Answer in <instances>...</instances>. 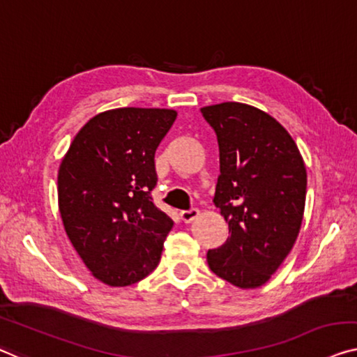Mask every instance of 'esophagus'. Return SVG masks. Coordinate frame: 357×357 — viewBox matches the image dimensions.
<instances>
[{
	"mask_svg": "<svg viewBox=\"0 0 357 357\" xmlns=\"http://www.w3.org/2000/svg\"><path fill=\"white\" fill-rule=\"evenodd\" d=\"M199 210L197 208H190V210H185V211H181V220L184 222H192L197 216H199Z\"/></svg>",
	"mask_w": 357,
	"mask_h": 357,
	"instance_id": "obj_1",
	"label": "esophagus"
}]
</instances>
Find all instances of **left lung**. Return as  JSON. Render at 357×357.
<instances>
[{"label": "left lung", "mask_w": 357, "mask_h": 357, "mask_svg": "<svg viewBox=\"0 0 357 357\" xmlns=\"http://www.w3.org/2000/svg\"><path fill=\"white\" fill-rule=\"evenodd\" d=\"M220 146L215 204L229 225L225 245L208 250L218 278L238 289L271 279L300 234L306 202V167L294 137L274 116L253 105L202 107Z\"/></svg>", "instance_id": "obj_1"}]
</instances>
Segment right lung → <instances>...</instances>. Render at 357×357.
I'll use <instances>...</instances> for the list:
<instances>
[{
    "label": "right lung",
    "instance_id": "1",
    "mask_svg": "<svg viewBox=\"0 0 357 357\" xmlns=\"http://www.w3.org/2000/svg\"><path fill=\"white\" fill-rule=\"evenodd\" d=\"M173 109L100 112L70 142L57 174L63 229L96 279L136 284L160 261L173 221L153 205L155 151Z\"/></svg>",
    "mask_w": 357,
    "mask_h": 357
}]
</instances>
